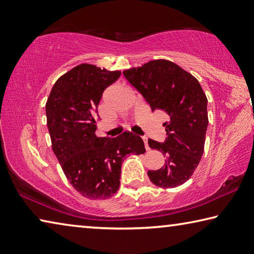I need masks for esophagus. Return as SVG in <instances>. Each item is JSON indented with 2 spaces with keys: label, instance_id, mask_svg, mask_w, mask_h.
Segmentation results:
<instances>
[{
  "label": "esophagus",
  "instance_id": "1",
  "mask_svg": "<svg viewBox=\"0 0 254 254\" xmlns=\"http://www.w3.org/2000/svg\"><path fill=\"white\" fill-rule=\"evenodd\" d=\"M143 139V142H144V145H145V149L149 150V144H148V137L147 136H142Z\"/></svg>",
  "mask_w": 254,
  "mask_h": 254
}]
</instances>
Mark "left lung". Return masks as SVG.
Returning <instances> with one entry per match:
<instances>
[{
    "mask_svg": "<svg viewBox=\"0 0 254 254\" xmlns=\"http://www.w3.org/2000/svg\"><path fill=\"white\" fill-rule=\"evenodd\" d=\"M123 75L144 97L152 112L163 111L166 139H149L151 149L165 154L161 169L149 170L151 183L174 188L191 177L203 156L208 126L207 98L199 81L169 60L159 59L142 67L124 70Z\"/></svg>",
    "mask_w": 254,
    "mask_h": 254,
    "instance_id": "1",
    "label": "left lung"
}]
</instances>
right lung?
Masks as SVG:
<instances>
[{
  "label": "right lung",
  "mask_w": 254,
  "mask_h": 254,
  "mask_svg": "<svg viewBox=\"0 0 254 254\" xmlns=\"http://www.w3.org/2000/svg\"><path fill=\"white\" fill-rule=\"evenodd\" d=\"M120 76L121 71L81 64L58 78L47 100L54 153L68 182L88 199L113 196L119 190L124 158L145 152L142 139L131 132L117 137L95 134L103 92Z\"/></svg>",
  "instance_id": "1"
}]
</instances>
